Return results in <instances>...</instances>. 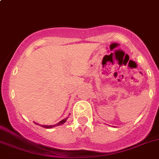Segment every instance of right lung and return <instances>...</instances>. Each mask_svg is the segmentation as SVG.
<instances>
[{
  "instance_id": "add662e5",
  "label": "right lung",
  "mask_w": 159,
  "mask_h": 159,
  "mask_svg": "<svg viewBox=\"0 0 159 159\" xmlns=\"http://www.w3.org/2000/svg\"><path fill=\"white\" fill-rule=\"evenodd\" d=\"M67 119H68V117H66V118L63 119L62 120H61V121H60V122H58V124H55V125H40V126H41V127H43V128H54V127H56V126H59V125H62V124H63L64 123H65L66 121L67 120ZM35 124H38V125H39V124H37V123L35 122Z\"/></svg>"
}]
</instances>
